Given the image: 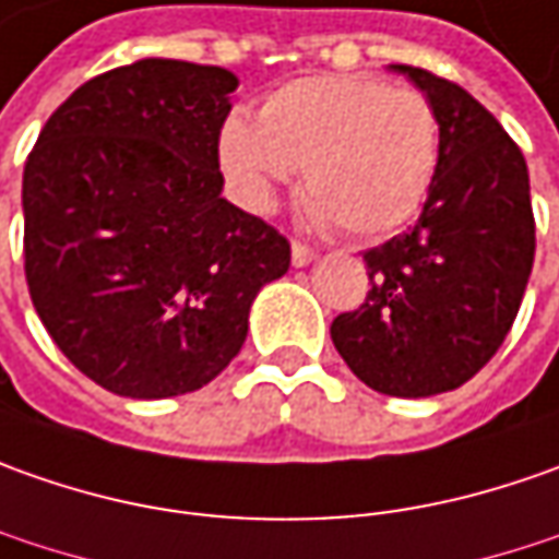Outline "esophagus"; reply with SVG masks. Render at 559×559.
<instances>
[{"label": "esophagus", "instance_id": "esophagus-1", "mask_svg": "<svg viewBox=\"0 0 559 559\" xmlns=\"http://www.w3.org/2000/svg\"><path fill=\"white\" fill-rule=\"evenodd\" d=\"M290 262H294V269H306L309 262H316V250L306 247V243H294L290 247Z\"/></svg>", "mask_w": 559, "mask_h": 559}]
</instances>
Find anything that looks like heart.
I'll use <instances>...</instances> for the list:
<instances>
[{"label": "heart", "instance_id": "1", "mask_svg": "<svg viewBox=\"0 0 559 559\" xmlns=\"http://www.w3.org/2000/svg\"><path fill=\"white\" fill-rule=\"evenodd\" d=\"M219 164L250 213H269L302 169L312 219L377 238L430 198L439 117L427 95L374 76H299L262 98L257 123L238 114L222 123Z\"/></svg>", "mask_w": 559, "mask_h": 559}]
</instances>
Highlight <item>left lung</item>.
<instances>
[{"instance_id":"1","label":"left lung","mask_w":559,"mask_h":559,"mask_svg":"<svg viewBox=\"0 0 559 559\" xmlns=\"http://www.w3.org/2000/svg\"><path fill=\"white\" fill-rule=\"evenodd\" d=\"M439 117V169L412 231L365 253L371 290L331 324L349 371L377 393L427 399L467 383L508 337L535 257L530 169L471 92L390 64Z\"/></svg>"}]
</instances>
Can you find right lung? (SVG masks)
<instances>
[{
	"mask_svg": "<svg viewBox=\"0 0 559 559\" xmlns=\"http://www.w3.org/2000/svg\"><path fill=\"white\" fill-rule=\"evenodd\" d=\"M238 76L142 58L88 80L24 166L29 299L98 386L169 399L241 353L250 306L290 265L272 225L222 198Z\"/></svg>",
	"mask_w": 559,
	"mask_h": 559,
	"instance_id": "obj_1",
	"label": "right lung"
}]
</instances>
